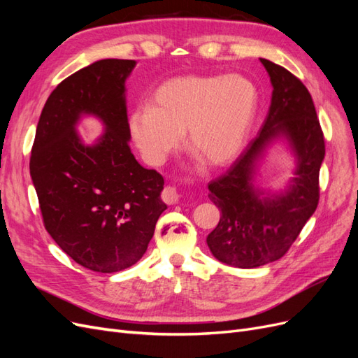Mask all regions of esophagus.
Here are the masks:
<instances>
[{"mask_svg": "<svg viewBox=\"0 0 358 358\" xmlns=\"http://www.w3.org/2000/svg\"><path fill=\"white\" fill-rule=\"evenodd\" d=\"M161 199L164 200V203H167V204H176L180 199V196L175 187H166L164 191H162V194H161Z\"/></svg>", "mask_w": 358, "mask_h": 358, "instance_id": "esophagus-1", "label": "esophagus"}]
</instances>
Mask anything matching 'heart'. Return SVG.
<instances>
[{
    "instance_id": "obj_1",
    "label": "heart",
    "mask_w": 358,
    "mask_h": 358,
    "mask_svg": "<svg viewBox=\"0 0 358 358\" xmlns=\"http://www.w3.org/2000/svg\"><path fill=\"white\" fill-rule=\"evenodd\" d=\"M257 106V88L242 76H179L157 86L148 106L133 110L128 129L150 166L164 164L185 133L188 152L201 166L220 169L241 154Z\"/></svg>"
}]
</instances>
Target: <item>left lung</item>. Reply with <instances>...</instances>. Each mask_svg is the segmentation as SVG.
<instances>
[{"label":"left lung","instance_id":"8db88e82","mask_svg":"<svg viewBox=\"0 0 358 358\" xmlns=\"http://www.w3.org/2000/svg\"><path fill=\"white\" fill-rule=\"evenodd\" d=\"M259 61L273 86L266 121L230 170L208 187L222 215L206 242L218 262L239 268L276 262L288 251L318 206V176L326 155L306 86L278 64ZM278 143L295 158L293 176L284 189L264 190L256 182L259 166Z\"/></svg>","mask_w":358,"mask_h":358}]
</instances>
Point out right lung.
<instances>
[{"mask_svg": "<svg viewBox=\"0 0 358 358\" xmlns=\"http://www.w3.org/2000/svg\"><path fill=\"white\" fill-rule=\"evenodd\" d=\"M133 59H100L62 80L43 107L29 173L48 233L76 263L100 273L136 264L159 215L164 179L129 150L125 82ZM95 117L103 133L77 131Z\"/></svg>", "mask_w": 358, "mask_h": 358, "instance_id": "obj_1", "label": "right lung"}]
</instances>
